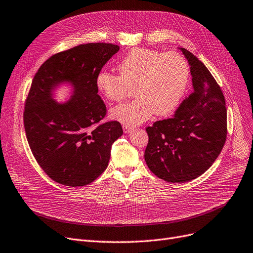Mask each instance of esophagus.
I'll return each mask as SVG.
<instances>
[{
    "label": "esophagus",
    "mask_w": 253,
    "mask_h": 253,
    "mask_svg": "<svg viewBox=\"0 0 253 253\" xmlns=\"http://www.w3.org/2000/svg\"><path fill=\"white\" fill-rule=\"evenodd\" d=\"M132 130V127L131 126H128V125H124L123 126V131L125 132V133H128V132H130Z\"/></svg>",
    "instance_id": "esophagus-1"
}]
</instances>
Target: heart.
Here are the masks:
<instances>
[{"label":"heart","mask_w":253,"mask_h":253,"mask_svg":"<svg viewBox=\"0 0 253 253\" xmlns=\"http://www.w3.org/2000/svg\"><path fill=\"white\" fill-rule=\"evenodd\" d=\"M120 75L102 70L95 83L107 100L120 102L133 87V101L112 108L110 117L128 126L143 123L154 114L165 116L178 105L190 78L183 56L151 49H134L118 65Z\"/></svg>","instance_id":"1"}]
</instances>
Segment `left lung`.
Listing matches in <instances>:
<instances>
[{
  "label": "left lung",
  "instance_id": "1",
  "mask_svg": "<svg viewBox=\"0 0 253 253\" xmlns=\"http://www.w3.org/2000/svg\"><path fill=\"white\" fill-rule=\"evenodd\" d=\"M179 49L190 64L193 92L170 119L146 128V164L158 178L172 183L202 175L217 160L227 135V110L220 86L195 55Z\"/></svg>",
  "mask_w": 253,
  "mask_h": 253
}]
</instances>
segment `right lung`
Masks as SVG:
<instances>
[{
  "label": "right lung",
  "mask_w": 253,
  "mask_h": 253,
  "mask_svg": "<svg viewBox=\"0 0 253 253\" xmlns=\"http://www.w3.org/2000/svg\"><path fill=\"white\" fill-rule=\"evenodd\" d=\"M119 50L112 43L79 44L51 56L35 74L25 104V131L36 162L56 182L77 188L106 170L123 129L117 121L92 128L106 115L95 79ZM61 84L72 86L63 103L53 99Z\"/></svg>",
  "instance_id": "1"
}]
</instances>
